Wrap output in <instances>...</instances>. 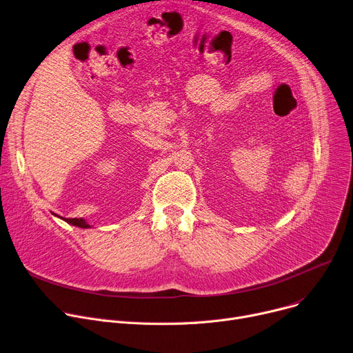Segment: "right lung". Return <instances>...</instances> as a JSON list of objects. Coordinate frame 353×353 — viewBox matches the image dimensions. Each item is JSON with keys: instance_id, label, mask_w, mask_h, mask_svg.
I'll return each instance as SVG.
<instances>
[{"instance_id": "right-lung-1", "label": "right lung", "mask_w": 353, "mask_h": 353, "mask_svg": "<svg viewBox=\"0 0 353 353\" xmlns=\"http://www.w3.org/2000/svg\"><path fill=\"white\" fill-rule=\"evenodd\" d=\"M64 221L68 222V223H71V225L79 226V228H91V226L87 223V221L82 219V218H65Z\"/></svg>"}]
</instances>
